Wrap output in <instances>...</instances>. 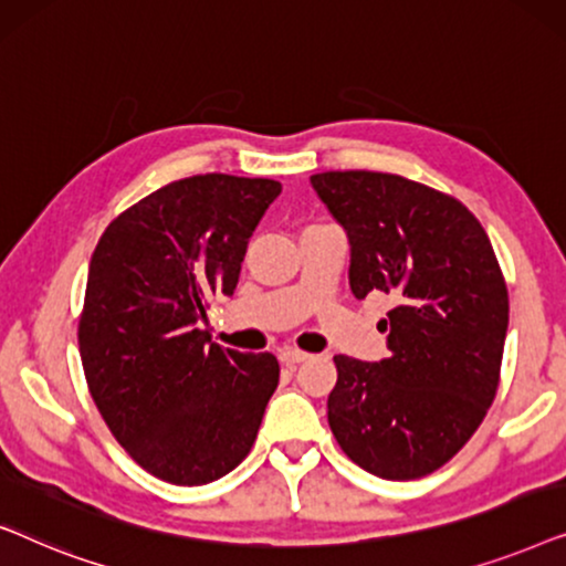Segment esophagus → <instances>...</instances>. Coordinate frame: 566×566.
I'll list each match as a JSON object with an SVG mask.
<instances>
[{"label": "esophagus", "mask_w": 566, "mask_h": 566, "mask_svg": "<svg viewBox=\"0 0 566 566\" xmlns=\"http://www.w3.org/2000/svg\"><path fill=\"white\" fill-rule=\"evenodd\" d=\"M277 358H281L283 366H298V363L308 360V355L301 353V350H293V347H285V350L277 353Z\"/></svg>", "instance_id": "34e87169"}]
</instances>
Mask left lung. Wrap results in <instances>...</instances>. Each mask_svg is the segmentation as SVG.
<instances>
[{"mask_svg": "<svg viewBox=\"0 0 566 566\" xmlns=\"http://www.w3.org/2000/svg\"><path fill=\"white\" fill-rule=\"evenodd\" d=\"M350 242L355 298L381 291L391 355H335L329 428L347 459L381 479H420L482 424L500 384L507 285L490 237L459 200L407 177L312 175Z\"/></svg>", "mask_w": 566, "mask_h": 566, "instance_id": "left-lung-1", "label": "left lung"}]
</instances>
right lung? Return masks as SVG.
<instances>
[{
  "mask_svg": "<svg viewBox=\"0 0 566 566\" xmlns=\"http://www.w3.org/2000/svg\"><path fill=\"white\" fill-rule=\"evenodd\" d=\"M281 182L196 175L154 190L99 237L80 319L92 399L138 467L169 484L229 474L258 438L281 366L223 350L200 329L231 296Z\"/></svg>",
  "mask_w": 566,
  "mask_h": 566,
  "instance_id": "1",
  "label": "right lung"
}]
</instances>
